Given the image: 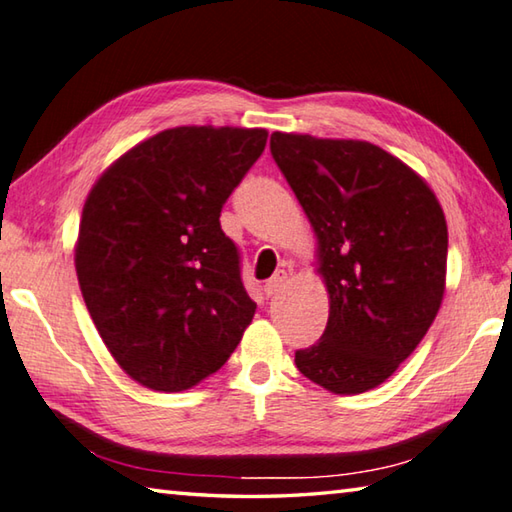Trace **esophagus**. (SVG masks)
Returning <instances> with one entry per match:
<instances>
[{"label": "esophagus", "instance_id": "obj_1", "mask_svg": "<svg viewBox=\"0 0 512 512\" xmlns=\"http://www.w3.org/2000/svg\"><path fill=\"white\" fill-rule=\"evenodd\" d=\"M286 271H277L271 280H268L266 284H264V293H266V297H273V295H277L282 291V286L286 284Z\"/></svg>", "mask_w": 512, "mask_h": 512}]
</instances>
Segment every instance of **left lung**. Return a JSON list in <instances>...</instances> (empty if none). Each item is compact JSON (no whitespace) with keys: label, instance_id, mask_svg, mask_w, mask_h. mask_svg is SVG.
<instances>
[{"label":"left lung","instance_id":"1","mask_svg":"<svg viewBox=\"0 0 512 512\" xmlns=\"http://www.w3.org/2000/svg\"><path fill=\"white\" fill-rule=\"evenodd\" d=\"M271 154L318 237L329 291L320 342L295 365L333 394L394 374L439 313L448 226L439 199L401 159L367 141L271 134Z\"/></svg>","mask_w":512,"mask_h":512}]
</instances>
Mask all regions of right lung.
I'll list each match as a JSON object with an SVG mask.
<instances>
[{"instance_id": "obj_1", "label": "right lung", "mask_w": 512, "mask_h": 512, "mask_svg": "<svg viewBox=\"0 0 512 512\" xmlns=\"http://www.w3.org/2000/svg\"><path fill=\"white\" fill-rule=\"evenodd\" d=\"M266 129L174 127L111 163L82 208L76 273L102 342L129 378L183 392L224 367L257 304L221 230Z\"/></svg>"}]
</instances>
